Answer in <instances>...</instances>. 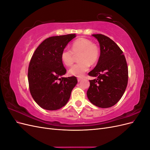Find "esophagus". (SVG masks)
Here are the masks:
<instances>
[{
	"instance_id": "obj_1",
	"label": "esophagus",
	"mask_w": 150,
	"mask_h": 150,
	"mask_svg": "<svg viewBox=\"0 0 150 150\" xmlns=\"http://www.w3.org/2000/svg\"><path fill=\"white\" fill-rule=\"evenodd\" d=\"M81 80H82V78H78V82H80Z\"/></svg>"
}]
</instances>
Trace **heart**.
<instances>
[{"mask_svg": "<svg viewBox=\"0 0 150 150\" xmlns=\"http://www.w3.org/2000/svg\"><path fill=\"white\" fill-rule=\"evenodd\" d=\"M79 55V62L72 66L69 70V74L76 77L82 76L89 69L90 65H94L98 62L100 50L97 44L90 40L79 38L75 40L71 45V50L66 47L62 50L61 59L62 63L67 66L73 64L74 55Z\"/></svg>", "mask_w": 150, "mask_h": 150, "instance_id": "heart-1", "label": "heart"}]
</instances>
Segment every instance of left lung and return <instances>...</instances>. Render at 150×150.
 <instances>
[{
  "mask_svg": "<svg viewBox=\"0 0 150 150\" xmlns=\"http://www.w3.org/2000/svg\"><path fill=\"white\" fill-rule=\"evenodd\" d=\"M100 45V56L96 66L88 75L96 77L89 80L87 91L94 105L106 108L114 106L123 95L128 81V68L122 50L107 36L93 34Z\"/></svg>",
  "mask_w": 150,
  "mask_h": 150,
  "instance_id": "1",
  "label": "left lung"
}]
</instances>
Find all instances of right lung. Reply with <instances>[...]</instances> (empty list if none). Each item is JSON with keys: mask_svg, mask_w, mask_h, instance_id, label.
<instances>
[{"mask_svg": "<svg viewBox=\"0 0 150 150\" xmlns=\"http://www.w3.org/2000/svg\"><path fill=\"white\" fill-rule=\"evenodd\" d=\"M76 37L74 34L52 36L35 49L28 67L30 93L39 106L56 110L66 105L78 83L75 76L62 77L66 72L61 59L62 50Z\"/></svg>", "mask_w": 150, "mask_h": 150, "instance_id": "right-lung-1", "label": "right lung"}]
</instances>
